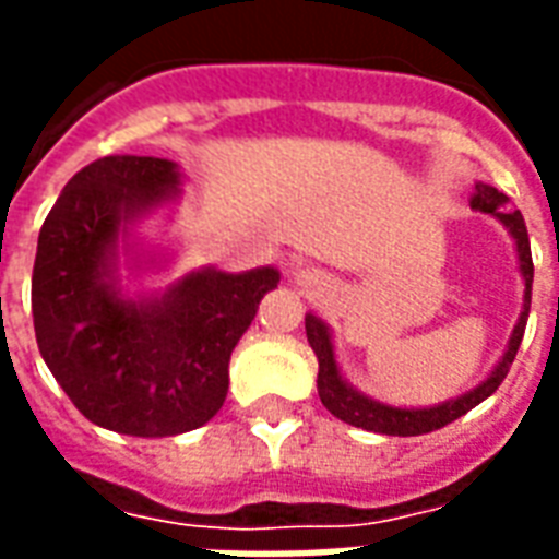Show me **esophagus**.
<instances>
[{"instance_id":"obj_1","label":"esophagus","mask_w":559,"mask_h":559,"mask_svg":"<svg viewBox=\"0 0 559 559\" xmlns=\"http://www.w3.org/2000/svg\"><path fill=\"white\" fill-rule=\"evenodd\" d=\"M299 278H301V284H305V287H313V284H320V275H317V272H311V269H305Z\"/></svg>"}]
</instances>
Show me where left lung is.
<instances>
[{"label":"left lung","instance_id":"1","mask_svg":"<svg viewBox=\"0 0 559 559\" xmlns=\"http://www.w3.org/2000/svg\"><path fill=\"white\" fill-rule=\"evenodd\" d=\"M477 192L471 198V206L479 210V213H491L498 216L503 225L510 227L512 239H515V248H519V263H522L524 275V311L512 329L510 346L507 353L498 361V367L491 370V376L483 384H477L468 394L456 396V400H448L441 406L432 408H394L384 406V403H376L370 396L358 394L355 388L343 382L341 370H337V361H334V346L332 334L325 329V322L317 320L313 313L305 317V332H308V343H311L313 355L320 361V373H317V391H320L322 406L329 408L334 417H341L343 424H353V427L370 429V432H382V436H424V432H432V429H441L453 424L456 417L468 415L471 408L479 406L486 396H491L498 391V384L507 379L510 373V364L515 361V353L522 346L524 325H527V313H531V287H533V258H531V239H527V227H524V216L519 210H510V198L498 192L495 186L477 183L474 186Z\"/></svg>","mask_w":559,"mask_h":559}]
</instances>
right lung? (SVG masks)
I'll use <instances>...</instances> for the list:
<instances>
[{
	"instance_id": "1",
	"label": "right lung",
	"mask_w": 559,
	"mask_h": 559,
	"mask_svg": "<svg viewBox=\"0 0 559 559\" xmlns=\"http://www.w3.org/2000/svg\"><path fill=\"white\" fill-rule=\"evenodd\" d=\"M156 156H103L70 177L40 227L32 272L37 349L91 424L139 438L204 427L227 396V361L278 287V269L192 272L159 299L111 281L118 234L177 195Z\"/></svg>"
}]
</instances>
